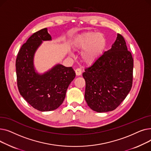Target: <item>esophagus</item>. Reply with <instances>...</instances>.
<instances>
[{
	"label": "esophagus",
	"instance_id": "1",
	"mask_svg": "<svg viewBox=\"0 0 151 151\" xmlns=\"http://www.w3.org/2000/svg\"><path fill=\"white\" fill-rule=\"evenodd\" d=\"M75 73H76V75L77 76H80V75H81V73H82V70H81V68H76V69L75 70Z\"/></svg>",
	"mask_w": 151,
	"mask_h": 151
}]
</instances>
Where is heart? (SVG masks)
<instances>
[{
  "mask_svg": "<svg viewBox=\"0 0 151 151\" xmlns=\"http://www.w3.org/2000/svg\"><path fill=\"white\" fill-rule=\"evenodd\" d=\"M75 47L84 50L82 59L86 63H92L104 51L105 39L100 34L89 32L78 36L75 40Z\"/></svg>",
  "mask_w": 151,
  "mask_h": 151,
  "instance_id": "obj_1",
  "label": "heart"
}]
</instances>
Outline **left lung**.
I'll use <instances>...</instances> for the list:
<instances>
[{
  "label": "left lung",
  "instance_id": "8db88e82",
  "mask_svg": "<svg viewBox=\"0 0 151 151\" xmlns=\"http://www.w3.org/2000/svg\"><path fill=\"white\" fill-rule=\"evenodd\" d=\"M133 59L124 37L117 34L111 49L85 68L84 97L88 105L98 113L114 110L131 90Z\"/></svg>",
  "mask_w": 151,
  "mask_h": 151
}]
</instances>
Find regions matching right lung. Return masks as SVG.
<instances>
[{"label":"right lung","instance_id":"add662e5","mask_svg":"<svg viewBox=\"0 0 151 151\" xmlns=\"http://www.w3.org/2000/svg\"><path fill=\"white\" fill-rule=\"evenodd\" d=\"M50 40L46 28L36 32L22 45L16 59L19 92L32 106L40 111L54 110L62 104L68 87L76 76L72 67L60 64L42 75L35 72L34 53L42 41Z\"/></svg>","mask_w":151,"mask_h":151}]
</instances>
